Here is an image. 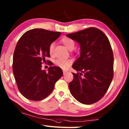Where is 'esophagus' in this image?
I'll list each match as a JSON object with an SVG mask.
<instances>
[{"mask_svg": "<svg viewBox=\"0 0 129 129\" xmlns=\"http://www.w3.org/2000/svg\"><path fill=\"white\" fill-rule=\"evenodd\" d=\"M68 73V71H63V74L64 75H65V74H67Z\"/></svg>", "mask_w": 129, "mask_h": 129, "instance_id": "1", "label": "esophagus"}]
</instances>
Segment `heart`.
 I'll return each mask as SVG.
<instances>
[{
  "mask_svg": "<svg viewBox=\"0 0 129 129\" xmlns=\"http://www.w3.org/2000/svg\"><path fill=\"white\" fill-rule=\"evenodd\" d=\"M61 42L64 44L65 46L69 50H72L75 47L76 43L75 41L73 40L72 38H70V37L65 36L61 39ZM54 43H52L50 44L49 45V53L51 55H52L54 52ZM55 64L57 66L61 68L62 69H67L68 68H69L71 65L72 64V61L70 59L65 60L61 59V58H57L55 61Z\"/></svg>",
  "mask_w": 129,
  "mask_h": 129,
  "instance_id": "heart-1",
  "label": "heart"
}]
</instances>
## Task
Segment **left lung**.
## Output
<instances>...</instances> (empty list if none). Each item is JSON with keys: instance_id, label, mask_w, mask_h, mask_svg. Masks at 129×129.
<instances>
[{"instance_id": "left-lung-1", "label": "left lung", "mask_w": 129, "mask_h": 129, "mask_svg": "<svg viewBox=\"0 0 129 129\" xmlns=\"http://www.w3.org/2000/svg\"><path fill=\"white\" fill-rule=\"evenodd\" d=\"M67 36L80 44V57L73 65L69 84L71 93L81 103L90 105L101 100L110 86L114 76V56L110 41L99 29L90 27Z\"/></svg>"}]
</instances>
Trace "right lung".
Returning <instances> with one entry per match:
<instances>
[{
    "label": "right lung",
    "instance_id": "1",
    "mask_svg": "<svg viewBox=\"0 0 129 129\" xmlns=\"http://www.w3.org/2000/svg\"><path fill=\"white\" fill-rule=\"evenodd\" d=\"M60 35L59 32L36 28L25 32L17 41L13 56V73L19 91L26 99H45L62 77L63 72L58 67H49L48 72L41 70L45 58L50 57L49 45Z\"/></svg>",
    "mask_w": 129,
    "mask_h": 129
}]
</instances>
